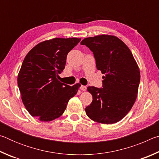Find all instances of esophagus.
I'll return each instance as SVG.
<instances>
[{
	"label": "esophagus",
	"instance_id": "34e87169",
	"mask_svg": "<svg viewBox=\"0 0 159 159\" xmlns=\"http://www.w3.org/2000/svg\"><path fill=\"white\" fill-rule=\"evenodd\" d=\"M80 89L81 90H83V91H85L86 89H87V87H86L85 85H81L80 87Z\"/></svg>",
	"mask_w": 159,
	"mask_h": 159
}]
</instances>
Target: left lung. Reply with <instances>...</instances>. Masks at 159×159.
<instances>
[{
  "mask_svg": "<svg viewBox=\"0 0 159 159\" xmlns=\"http://www.w3.org/2000/svg\"><path fill=\"white\" fill-rule=\"evenodd\" d=\"M94 54L97 69L105 75L102 88L88 86L93 102L86 107L91 120L104 124L119 121L130 111L138 96L140 71L130 50L118 37L99 35L80 42Z\"/></svg>",
  "mask_w": 159,
  "mask_h": 159,
  "instance_id": "1",
  "label": "left lung"
}]
</instances>
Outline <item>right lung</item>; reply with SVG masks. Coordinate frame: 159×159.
<instances>
[{
	"mask_svg": "<svg viewBox=\"0 0 159 159\" xmlns=\"http://www.w3.org/2000/svg\"><path fill=\"white\" fill-rule=\"evenodd\" d=\"M80 41L78 38H55L37 44L26 55L17 84L24 105L32 116L44 122L55 120L76 95L80 83L70 86L58 78L65 67L67 54Z\"/></svg>",
	"mask_w": 159,
	"mask_h": 159,
	"instance_id": "add662e5",
	"label": "right lung"
}]
</instances>
